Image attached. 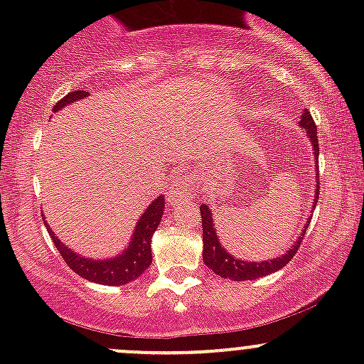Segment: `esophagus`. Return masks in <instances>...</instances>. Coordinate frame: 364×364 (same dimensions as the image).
<instances>
[{
	"label": "esophagus",
	"instance_id": "esophagus-1",
	"mask_svg": "<svg viewBox=\"0 0 364 364\" xmlns=\"http://www.w3.org/2000/svg\"><path fill=\"white\" fill-rule=\"evenodd\" d=\"M196 197V192H193V185L190 181H181L176 183V185L171 186L167 193V203L168 205H181L190 203V200Z\"/></svg>",
	"mask_w": 364,
	"mask_h": 364
}]
</instances>
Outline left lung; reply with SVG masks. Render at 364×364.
Returning <instances> with one entry per match:
<instances>
[{
	"label": "left lung",
	"mask_w": 364,
	"mask_h": 364,
	"mask_svg": "<svg viewBox=\"0 0 364 364\" xmlns=\"http://www.w3.org/2000/svg\"><path fill=\"white\" fill-rule=\"evenodd\" d=\"M299 127L303 128L304 134L308 135L311 142V149H314V156L315 161L318 160V139H317V127H315V121L311 117L310 111L304 109V112L301 114L299 119ZM318 174V172H317ZM318 190L321 186L315 185V199H314V205L317 204L318 199ZM200 215H203V259L204 264L209 267L211 271H215L218 277L222 278H229V280L234 282H245V280H257V278H262L266 274L274 273V271L282 269L284 266H287V262H291L292 257L296 255V252L299 250L301 241H303L304 234H306L308 225H310V220L304 223L303 230L299 232L297 240L294 241L291 248L284 253V255L277 257V259L271 260H262V262H248V260H241L237 257H232L230 253H227L225 248L222 247V243L218 241V236H216L215 230V223H213V215L209 211V205L200 204Z\"/></svg>",
	"instance_id": "left-lung-1"
}]
</instances>
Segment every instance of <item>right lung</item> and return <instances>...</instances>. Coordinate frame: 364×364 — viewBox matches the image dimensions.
Returning <instances> with one entry per match:
<instances>
[{
  "mask_svg": "<svg viewBox=\"0 0 364 364\" xmlns=\"http://www.w3.org/2000/svg\"><path fill=\"white\" fill-rule=\"evenodd\" d=\"M90 97V93L84 90H75L72 93L65 95L56 105H54L53 111L58 112L60 109H65L67 105L73 104L77 100H82V98ZM164 197L159 196L151 204L148 205L142 216L139 218L137 225L134 229V236H132L130 243L124 248L123 252L117 257H111V259L97 260V259H87V257L79 255L77 252H73L72 248H68L67 245L61 243L58 240L56 234L53 232L49 225H47V232H49L50 240L56 245L58 252L61 253L65 262L68 264L70 269H73V273H77L79 277L86 278V280L95 282V284L102 285H124L130 284L132 280L141 277L146 269L151 264V237L153 232L156 230V227L160 225L161 215H164Z\"/></svg>",
  "mask_w": 364,
  "mask_h": 364,
  "instance_id": "1",
  "label": "right lung"
}]
</instances>
